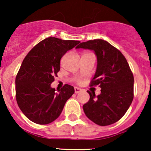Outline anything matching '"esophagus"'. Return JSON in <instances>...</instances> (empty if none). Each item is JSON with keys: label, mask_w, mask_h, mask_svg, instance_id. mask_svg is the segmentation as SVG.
<instances>
[{"label": "esophagus", "mask_w": 151, "mask_h": 151, "mask_svg": "<svg viewBox=\"0 0 151 151\" xmlns=\"http://www.w3.org/2000/svg\"><path fill=\"white\" fill-rule=\"evenodd\" d=\"M81 91L82 90L80 88H77V87L74 88V92H75V93H79L81 92Z\"/></svg>", "instance_id": "1"}]
</instances>
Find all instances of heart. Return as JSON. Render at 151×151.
I'll use <instances>...</instances> for the list:
<instances>
[{"instance_id": "heart-1", "label": "heart", "mask_w": 151, "mask_h": 151, "mask_svg": "<svg viewBox=\"0 0 151 151\" xmlns=\"http://www.w3.org/2000/svg\"><path fill=\"white\" fill-rule=\"evenodd\" d=\"M85 54H88V53H85ZM85 54H83V55H85Z\"/></svg>"}]
</instances>
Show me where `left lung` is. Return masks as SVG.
I'll return each mask as SVG.
<instances>
[{
  "instance_id": "1",
  "label": "left lung",
  "mask_w": 151,
  "mask_h": 151,
  "mask_svg": "<svg viewBox=\"0 0 151 151\" xmlns=\"http://www.w3.org/2000/svg\"><path fill=\"white\" fill-rule=\"evenodd\" d=\"M77 49L94 51L97 67L91 86L99 85L101 93L90 95L83 110L91 121L108 126L119 121L130 106L134 98V76L127 60L118 49L102 39L82 42Z\"/></svg>"
}]
</instances>
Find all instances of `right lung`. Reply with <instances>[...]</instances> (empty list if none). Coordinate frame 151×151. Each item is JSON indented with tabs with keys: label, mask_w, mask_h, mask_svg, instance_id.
<instances>
[{
	"label": "right lung",
	"mask_w": 151,
	"mask_h": 151,
	"mask_svg": "<svg viewBox=\"0 0 151 151\" xmlns=\"http://www.w3.org/2000/svg\"><path fill=\"white\" fill-rule=\"evenodd\" d=\"M80 42L49 37L36 45L22 61L15 80L16 99L22 113L32 122L48 124L57 119L74 88L66 84L58 92L51 88L67 51Z\"/></svg>",
	"instance_id": "right-lung-1"
}]
</instances>
